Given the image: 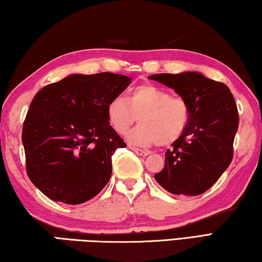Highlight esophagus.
Instances as JSON below:
<instances>
[{"mask_svg": "<svg viewBox=\"0 0 262 262\" xmlns=\"http://www.w3.org/2000/svg\"><path fill=\"white\" fill-rule=\"evenodd\" d=\"M129 148L131 150H133L136 152L137 155H140V156H147L148 154H149V152L148 151H146V150H142V149H140V148H137V147H133V146H129Z\"/></svg>", "mask_w": 262, "mask_h": 262, "instance_id": "esophagus-1", "label": "esophagus"}]
</instances>
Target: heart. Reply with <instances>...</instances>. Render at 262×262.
I'll list each match as a JSON object with an SVG mask.
<instances>
[{
    "label": "heart",
    "mask_w": 262,
    "mask_h": 262,
    "mask_svg": "<svg viewBox=\"0 0 262 262\" xmlns=\"http://www.w3.org/2000/svg\"><path fill=\"white\" fill-rule=\"evenodd\" d=\"M107 118L117 133L123 135L137 120L139 125L127 132L133 146L170 145L179 139L189 123L190 108L185 98L171 97L164 89L145 84L130 92L126 100L116 97L107 105Z\"/></svg>",
    "instance_id": "b5f03b06"
}]
</instances>
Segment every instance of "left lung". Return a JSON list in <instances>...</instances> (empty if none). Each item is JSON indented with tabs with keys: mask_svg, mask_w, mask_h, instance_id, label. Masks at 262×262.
Instances as JSON below:
<instances>
[{
	"mask_svg": "<svg viewBox=\"0 0 262 262\" xmlns=\"http://www.w3.org/2000/svg\"><path fill=\"white\" fill-rule=\"evenodd\" d=\"M160 82L188 101L189 123L165 152L155 180L171 194L197 196L208 190L233 160L238 112L229 88L200 72L155 74Z\"/></svg>",
	"mask_w": 262,
	"mask_h": 262,
	"instance_id": "1",
	"label": "left lung"
}]
</instances>
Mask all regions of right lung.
<instances>
[{
  "mask_svg": "<svg viewBox=\"0 0 262 262\" xmlns=\"http://www.w3.org/2000/svg\"><path fill=\"white\" fill-rule=\"evenodd\" d=\"M130 83L121 74H71L34 97L23 127L26 170L49 199L81 204L110 181L112 156L126 145L106 110Z\"/></svg>",
  "mask_w": 262,
  "mask_h": 262,
  "instance_id": "add662e5",
  "label": "right lung"
}]
</instances>
